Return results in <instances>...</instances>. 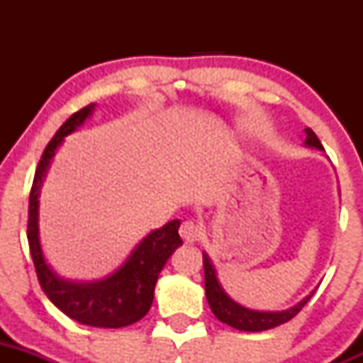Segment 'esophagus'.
I'll list each match as a JSON object with an SVG mask.
<instances>
[{"mask_svg":"<svg viewBox=\"0 0 363 363\" xmlns=\"http://www.w3.org/2000/svg\"><path fill=\"white\" fill-rule=\"evenodd\" d=\"M179 233H181V237L186 240V242L193 244V242H196V240L200 239V235H202V228H200L199 223L188 219V221H184L181 225V230H179Z\"/></svg>","mask_w":363,"mask_h":363,"instance_id":"34e87169","label":"esophagus"}]
</instances>
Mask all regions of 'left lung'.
Listing matches in <instances>:
<instances>
[{
    "label": "left lung",
    "mask_w": 363,
    "mask_h": 363,
    "mask_svg": "<svg viewBox=\"0 0 363 363\" xmlns=\"http://www.w3.org/2000/svg\"><path fill=\"white\" fill-rule=\"evenodd\" d=\"M303 144L307 147H314L323 151V145L318 140L316 133L311 128H306V142ZM203 274H205V295H207V302L211 306V311L214 316L223 323L230 325V327L237 328V330L244 332H263L269 328L279 327V325L286 323L291 318H295L300 313L303 306L309 302L314 291L307 295L306 298L300 300L294 307L284 311H255L247 309V307L240 306L232 298L225 290H223L221 283L218 279L214 265H212L211 258L207 252H203Z\"/></svg>",
    "instance_id": "1"
}]
</instances>
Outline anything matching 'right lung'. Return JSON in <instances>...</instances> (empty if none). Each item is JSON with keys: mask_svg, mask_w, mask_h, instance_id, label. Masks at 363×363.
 <instances>
[{"mask_svg": "<svg viewBox=\"0 0 363 363\" xmlns=\"http://www.w3.org/2000/svg\"><path fill=\"white\" fill-rule=\"evenodd\" d=\"M94 107L96 105L91 104L69 116L43 151L42 160L36 167L31 193H29L28 242L40 286L57 309L82 325L121 328L137 323L151 309L160 272L172 252L182 246V240L179 237L181 221L174 219L161 228L152 230L135 246L126 262L104 279L86 281V283L69 281L60 277L50 269L43 255L42 242H40V189H42L43 179L52 163V158L56 156L57 147L63 144L65 137L79 130L86 123V119H89Z\"/></svg>", "mask_w": 363, "mask_h": 363, "instance_id": "obj_1", "label": "right lung"}]
</instances>
